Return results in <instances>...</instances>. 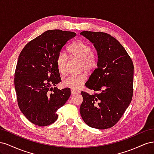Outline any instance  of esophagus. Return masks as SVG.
I'll list each match as a JSON object with an SVG mask.
<instances>
[{"label": "esophagus", "instance_id": "1", "mask_svg": "<svg viewBox=\"0 0 154 154\" xmlns=\"http://www.w3.org/2000/svg\"><path fill=\"white\" fill-rule=\"evenodd\" d=\"M71 94L72 95H74V94H79V93L80 92V91H78V90H75V89H71Z\"/></svg>", "mask_w": 154, "mask_h": 154}]
</instances>
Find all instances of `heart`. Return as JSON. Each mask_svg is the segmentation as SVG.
<instances>
[{"label":"heart","instance_id":"1","mask_svg":"<svg viewBox=\"0 0 154 154\" xmlns=\"http://www.w3.org/2000/svg\"><path fill=\"white\" fill-rule=\"evenodd\" d=\"M68 57L71 59L79 60V69L91 72L96 69L97 66V58L92 53L91 46L82 40H76L69 46L67 49ZM68 58L63 52L58 54L56 58V64L58 71L62 74H66L67 71ZM87 80L85 74L79 73L72 74L63 80L64 86L72 89H78Z\"/></svg>","mask_w":154,"mask_h":154}]
</instances>
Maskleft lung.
<instances>
[{
    "instance_id": "1",
    "label": "left lung",
    "mask_w": 154,
    "mask_h": 154,
    "mask_svg": "<svg viewBox=\"0 0 154 154\" xmlns=\"http://www.w3.org/2000/svg\"><path fill=\"white\" fill-rule=\"evenodd\" d=\"M80 35L93 44L97 54V67L85 83L97 93L81 92L80 114L92 128H109L118 122L132 101L133 62L123 46L111 35L92 31Z\"/></svg>"
}]
</instances>
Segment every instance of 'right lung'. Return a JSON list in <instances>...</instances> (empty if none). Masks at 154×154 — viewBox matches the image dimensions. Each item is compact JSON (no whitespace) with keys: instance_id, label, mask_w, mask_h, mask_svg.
Instances as JSON below:
<instances>
[{"instance_id":"obj_1","label":"right lung","mask_w":154,"mask_h":154,"mask_svg":"<svg viewBox=\"0 0 154 154\" xmlns=\"http://www.w3.org/2000/svg\"><path fill=\"white\" fill-rule=\"evenodd\" d=\"M76 35L60 29L46 31L27 43L20 53L14 78L17 102L32 123L45 127L55 122L57 111L71 96L69 88L60 90L55 87L61 82L56 58Z\"/></svg>"}]
</instances>
